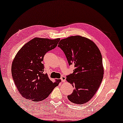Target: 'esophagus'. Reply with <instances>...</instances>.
Listing matches in <instances>:
<instances>
[{
  "label": "esophagus",
  "mask_w": 123,
  "mask_h": 123,
  "mask_svg": "<svg viewBox=\"0 0 123 123\" xmlns=\"http://www.w3.org/2000/svg\"><path fill=\"white\" fill-rule=\"evenodd\" d=\"M60 80H62V82H65L66 81V77L65 76H62V77H61V78H60Z\"/></svg>",
  "instance_id": "34e87169"
}]
</instances>
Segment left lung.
Segmentation results:
<instances>
[{"instance_id":"obj_1","label":"left lung","mask_w":123,"mask_h":123,"mask_svg":"<svg viewBox=\"0 0 123 123\" xmlns=\"http://www.w3.org/2000/svg\"><path fill=\"white\" fill-rule=\"evenodd\" d=\"M58 46L65 53L69 65H75L73 73L66 76V80L74 87L68 99L76 104L86 103L95 95L103 78L101 52L93 41L78 35L62 39Z\"/></svg>"}]
</instances>
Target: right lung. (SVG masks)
Here are the masks:
<instances>
[{
    "instance_id": "add662e5",
    "label": "right lung",
    "mask_w": 123,
    "mask_h": 123,
    "mask_svg": "<svg viewBox=\"0 0 123 123\" xmlns=\"http://www.w3.org/2000/svg\"><path fill=\"white\" fill-rule=\"evenodd\" d=\"M59 40L35 37L16 54L12 63V76L19 93L26 99L37 102L45 100L61 82H52L43 74L42 63L45 54L57 47Z\"/></svg>"
}]
</instances>
